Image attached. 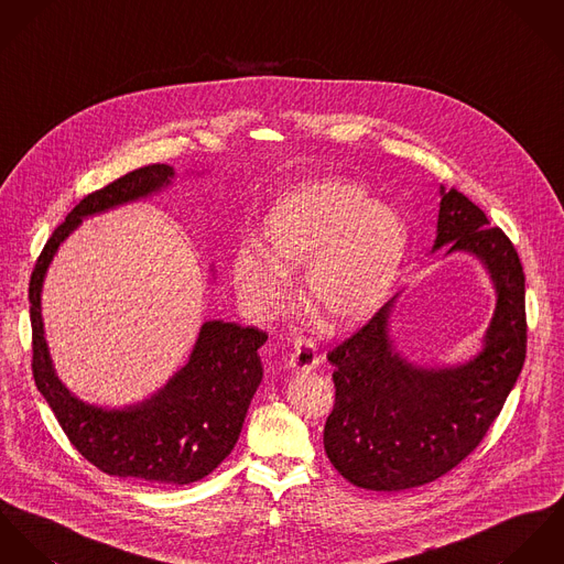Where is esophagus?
Instances as JSON below:
<instances>
[{
	"instance_id": "esophagus-1",
	"label": "esophagus",
	"mask_w": 564,
	"mask_h": 564,
	"mask_svg": "<svg viewBox=\"0 0 564 564\" xmlns=\"http://www.w3.org/2000/svg\"><path fill=\"white\" fill-rule=\"evenodd\" d=\"M315 366H317V355H315L313 344L299 341L290 355V368L294 372H312Z\"/></svg>"
}]
</instances>
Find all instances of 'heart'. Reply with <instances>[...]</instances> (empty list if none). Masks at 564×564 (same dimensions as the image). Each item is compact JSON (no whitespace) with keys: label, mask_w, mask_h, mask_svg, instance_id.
<instances>
[{"label":"heart","mask_w":564,"mask_h":564,"mask_svg":"<svg viewBox=\"0 0 564 564\" xmlns=\"http://www.w3.org/2000/svg\"><path fill=\"white\" fill-rule=\"evenodd\" d=\"M263 242L234 259V283L254 315L288 299V272L305 267L303 294L333 330H346L384 303L406 249V225L395 207L370 200L368 189L322 177L283 192L263 218Z\"/></svg>","instance_id":"1"}]
</instances>
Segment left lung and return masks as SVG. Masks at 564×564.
Listing matches in <instances>:
<instances>
[{"mask_svg": "<svg viewBox=\"0 0 564 564\" xmlns=\"http://www.w3.org/2000/svg\"><path fill=\"white\" fill-rule=\"evenodd\" d=\"M435 242L429 254L474 257L496 292V310L474 357L417 364L398 350L395 294L328 361L335 406L324 426L333 467L355 487L404 491L456 467L487 435L525 359V276L519 254L465 194L438 186Z\"/></svg>", "mask_w": 564, "mask_h": 564, "instance_id": "1", "label": "left lung"}]
</instances>
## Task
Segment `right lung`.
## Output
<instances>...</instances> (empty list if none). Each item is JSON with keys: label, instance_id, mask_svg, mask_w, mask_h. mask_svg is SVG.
<instances>
[{"label": "right lung", "instance_id": "right-lung-1", "mask_svg": "<svg viewBox=\"0 0 564 564\" xmlns=\"http://www.w3.org/2000/svg\"><path fill=\"white\" fill-rule=\"evenodd\" d=\"M177 177L173 166L153 164L82 198L47 240L30 279L34 380L66 437L101 471L155 485L196 482L231 454L263 378L257 350L268 335L207 319L188 361L151 395L123 406L93 404L77 398L56 372L45 337L43 285L54 257L86 218L153 198L173 188ZM209 272L216 279L214 263Z\"/></svg>", "mask_w": 564, "mask_h": 564}]
</instances>
